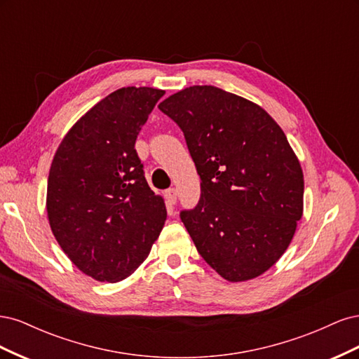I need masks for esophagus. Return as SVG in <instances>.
<instances>
[{
  "label": "esophagus",
  "instance_id": "34e87169",
  "mask_svg": "<svg viewBox=\"0 0 359 359\" xmlns=\"http://www.w3.org/2000/svg\"><path fill=\"white\" fill-rule=\"evenodd\" d=\"M165 196H166V201H168L170 205H175V203H177V190H175V189L166 190Z\"/></svg>",
  "mask_w": 359,
  "mask_h": 359
}]
</instances>
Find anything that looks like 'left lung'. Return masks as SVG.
I'll return each mask as SVG.
<instances>
[{
  "label": "left lung",
  "mask_w": 359,
  "mask_h": 359,
  "mask_svg": "<svg viewBox=\"0 0 359 359\" xmlns=\"http://www.w3.org/2000/svg\"><path fill=\"white\" fill-rule=\"evenodd\" d=\"M158 109L182 130L201 199L181 211L199 255L227 281L259 277L286 252L302 217L304 175L283 130L262 107L211 85Z\"/></svg>",
  "instance_id": "obj_1"
}]
</instances>
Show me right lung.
<instances>
[{
	"label": "right lung",
	"mask_w": 359,
	"mask_h": 359,
	"mask_svg": "<svg viewBox=\"0 0 359 359\" xmlns=\"http://www.w3.org/2000/svg\"><path fill=\"white\" fill-rule=\"evenodd\" d=\"M165 91L111 93L64 136L52 160L46 210L53 236L83 274L116 283L148 257L166 220L136 137Z\"/></svg>",
	"instance_id": "1"
}]
</instances>
